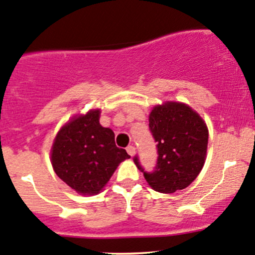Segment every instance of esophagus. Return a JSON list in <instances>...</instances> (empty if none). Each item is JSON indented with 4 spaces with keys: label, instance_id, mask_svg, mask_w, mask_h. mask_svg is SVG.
Listing matches in <instances>:
<instances>
[{
    "label": "esophagus",
    "instance_id": "obj_1",
    "mask_svg": "<svg viewBox=\"0 0 255 255\" xmlns=\"http://www.w3.org/2000/svg\"><path fill=\"white\" fill-rule=\"evenodd\" d=\"M127 152L128 153V154L131 155V157H132V155L135 154V153H136V148H135V146H128V147H127Z\"/></svg>",
    "mask_w": 255,
    "mask_h": 255
}]
</instances>
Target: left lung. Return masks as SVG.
I'll use <instances>...</instances> for the list:
<instances>
[{
	"instance_id": "1",
	"label": "left lung",
	"mask_w": 255,
	"mask_h": 255,
	"mask_svg": "<svg viewBox=\"0 0 255 255\" xmlns=\"http://www.w3.org/2000/svg\"><path fill=\"white\" fill-rule=\"evenodd\" d=\"M149 131L157 142L154 170L147 172L138 157L136 166L148 185L161 193H174L193 182L204 165L208 128L198 113L180 102L155 106L149 114Z\"/></svg>"
}]
</instances>
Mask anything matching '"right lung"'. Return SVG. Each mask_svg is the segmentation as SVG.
Here are the masks:
<instances>
[{
    "mask_svg": "<svg viewBox=\"0 0 255 255\" xmlns=\"http://www.w3.org/2000/svg\"><path fill=\"white\" fill-rule=\"evenodd\" d=\"M100 109L73 118L57 133L51 150L58 177L80 194H97L109 181L127 150L116 146L114 132L100 124Z\"/></svg>",
    "mask_w": 255,
    "mask_h": 255,
    "instance_id": "1",
    "label": "right lung"
}]
</instances>
